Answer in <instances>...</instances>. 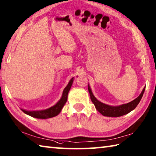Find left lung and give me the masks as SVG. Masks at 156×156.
<instances>
[{
  "instance_id": "8db88e82",
  "label": "left lung",
  "mask_w": 156,
  "mask_h": 156,
  "mask_svg": "<svg viewBox=\"0 0 156 156\" xmlns=\"http://www.w3.org/2000/svg\"><path fill=\"white\" fill-rule=\"evenodd\" d=\"M88 89H89L90 100H91L92 102L95 105L96 109L98 110V112H100L101 115L106 116V117H118L127 114V113L131 112L132 110H134L137 106L138 104L140 102L141 98L143 97L144 92H145V87L144 88L140 95L136 98L135 100L127 104H122V105L117 106H112L107 105V104L104 103H101V101H98L95 98V96L93 95L89 85H88Z\"/></svg>"
}]
</instances>
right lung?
<instances>
[{"label":"right lung","mask_w":156,"mask_h":156,"mask_svg":"<svg viewBox=\"0 0 156 156\" xmlns=\"http://www.w3.org/2000/svg\"><path fill=\"white\" fill-rule=\"evenodd\" d=\"M73 81V78H72L69 80L68 84L67 87L65 88L62 94V97L60 99L57 103L53 106L49 108L46 110H31V111H29V110H26L24 109H22L25 114L28 115H30V117L37 118V119H48L51 117H54L55 116L58 115L60 112L61 111L62 108L64 106L65 104L66 103L67 100V95L71 89V87L72 85Z\"/></svg>","instance_id":"obj_1"}]
</instances>
